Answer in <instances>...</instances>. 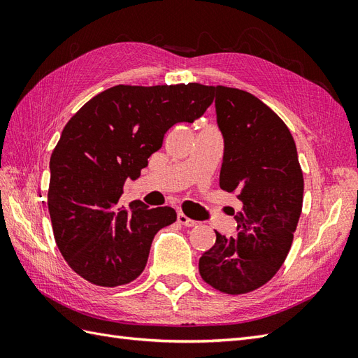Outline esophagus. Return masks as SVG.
Listing matches in <instances>:
<instances>
[{
    "mask_svg": "<svg viewBox=\"0 0 358 358\" xmlns=\"http://www.w3.org/2000/svg\"><path fill=\"white\" fill-rule=\"evenodd\" d=\"M178 222L179 224H182V225H185V227H194L197 224V221H194V220H191V218H188L187 215H183V213H178Z\"/></svg>",
    "mask_w": 358,
    "mask_h": 358,
    "instance_id": "34e87169",
    "label": "esophagus"
}]
</instances>
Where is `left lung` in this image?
I'll list each match as a JSON object with an SVG mask.
<instances>
[{
	"mask_svg": "<svg viewBox=\"0 0 358 358\" xmlns=\"http://www.w3.org/2000/svg\"><path fill=\"white\" fill-rule=\"evenodd\" d=\"M216 124L224 138L220 187L236 192L237 236L215 231L201 278L227 294H245L268 282L284 264L303 203V173L288 127L255 95L212 86Z\"/></svg>",
	"mask_w": 358,
	"mask_h": 358,
	"instance_id": "1",
	"label": "left lung"
}]
</instances>
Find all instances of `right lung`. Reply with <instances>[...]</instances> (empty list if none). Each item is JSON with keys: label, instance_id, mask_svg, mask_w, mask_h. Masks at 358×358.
<instances>
[{"label": "right lung", "instance_id": "1", "mask_svg": "<svg viewBox=\"0 0 358 358\" xmlns=\"http://www.w3.org/2000/svg\"><path fill=\"white\" fill-rule=\"evenodd\" d=\"M212 101V86L200 83L117 85L64 127L50 157L48 206L59 251L79 276L117 287L143 272L155 234L178 215L140 200L119 208L124 183L140 176L169 128L192 124Z\"/></svg>", "mask_w": 358, "mask_h": 358}]
</instances>
